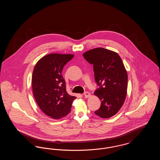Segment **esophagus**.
Here are the masks:
<instances>
[{
    "label": "esophagus",
    "mask_w": 160,
    "mask_h": 160,
    "mask_svg": "<svg viewBox=\"0 0 160 160\" xmlns=\"http://www.w3.org/2000/svg\"><path fill=\"white\" fill-rule=\"evenodd\" d=\"M84 97L85 98H89L90 96H91V93H89V92H85L84 93Z\"/></svg>",
    "instance_id": "34e87169"
}]
</instances>
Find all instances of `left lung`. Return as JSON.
<instances>
[{"label":"left lung","mask_w":160,"mask_h":160,"mask_svg":"<svg viewBox=\"0 0 160 160\" xmlns=\"http://www.w3.org/2000/svg\"><path fill=\"white\" fill-rule=\"evenodd\" d=\"M93 65L95 80L99 86L94 95L101 103L95 113L102 118H109L116 114L126 98L128 74L122 59L113 51L98 47L83 54Z\"/></svg>","instance_id":"1"}]
</instances>
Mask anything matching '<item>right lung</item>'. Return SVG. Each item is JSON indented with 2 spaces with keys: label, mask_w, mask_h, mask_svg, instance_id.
I'll use <instances>...</instances> for the list:
<instances>
[{
  "label": "right lung",
  "mask_w": 160,
  "mask_h": 160,
  "mask_svg": "<svg viewBox=\"0 0 160 160\" xmlns=\"http://www.w3.org/2000/svg\"><path fill=\"white\" fill-rule=\"evenodd\" d=\"M73 57L72 54H48L37 62L33 71L32 85L35 101L46 115L54 119L68 114L76 98L67 93L61 74Z\"/></svg>",
  "instance_id": "add662e5"
}]
</instances>
